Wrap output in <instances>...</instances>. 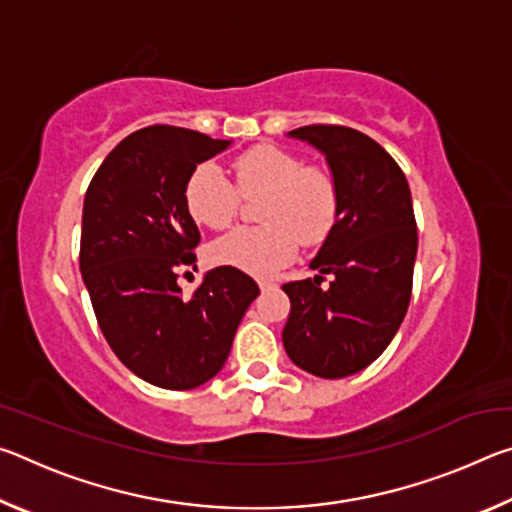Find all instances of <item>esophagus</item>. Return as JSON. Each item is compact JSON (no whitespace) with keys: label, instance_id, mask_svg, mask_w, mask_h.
Returning a JSON list of instances; mask_svg holds the SVG:
<instances>
[{"label":"esophagus","instance_id":"1","mask_svg":"<svg viewBox=\"0 0 512 512\" xmlns=\"http://www.w3.org/2000/svg\"><path fill=\"white\" fill-rule=\"evenodd\" d=\"M271 287H273V282H271V280H259V289H262V291L271 289Z\"/></svg>","mask_w":512,"mask_h":512}]
</instances>
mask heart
Masks as SVG:
<instances>
[{
  "label": "heart",
  "mask_w": 512,
  "mask_h": 512,
  "mask_svg": "<svg viewBox=\"0 0 512 512\" xmlns=\"http://www.w3.org/2000/svg\"><path fill=\"white\" fill-rule=\"evenodd\" d=\"M237 187L216 164H201L185 185L189 216L205 228L221 230L239 210L241 196L264 194L257 228H237L207 250L210 262L253 275H271L289 264L298 244H320L334 228L339 192L320 167H305L296 153L257 144L232 160Z\"/></svg>",
  "instance_id": "1"
}]
</instances>
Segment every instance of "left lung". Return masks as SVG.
Masks as SVG:
<instances>
[{
	"label": "left lung",
	"mask_w": 512,
	"mask_h": 512,
	"mask_svg": "<svg viewBox=\"0 0 512 512\" xmlns=\"http://www.w3.org/2000/svg\"><path fill=\"white\" fill-rule=\"evenodd\" d=\"M325 155L339 192L334 228L309 262L314 280L284 284L289 359L323 379L370 366L400 329L411 300L418 230L397 162L354 128L302 126L287 133ZM323 274H332L327 290Z\"/></svg>",
	"instance_id": "obj_1"
}]
</instances>
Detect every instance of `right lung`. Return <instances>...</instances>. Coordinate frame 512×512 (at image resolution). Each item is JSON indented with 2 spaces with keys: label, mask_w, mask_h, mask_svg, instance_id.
Here are the masks:
<instances>
[{
  "label": "right lung",
  "mask_w": 512,
  "mask_h": 512,
  "mask_svg": "<svg viewBox=\"0 0 512 512\" xmlns=\"http://www.w3.org/2000/svg\"><path fill=\"white\" fill-rule=\"evenodd\" d=\"M178 126H149L108 153L85 192L81 273L112 352L137 377L169 391L210 381L228 359L253 277L216 266L192 298L176 271L201 241L185 185L198 164L228 149Z\"/></svg>",
  "instance_id": "right-lung-1"
}]
</instances>
